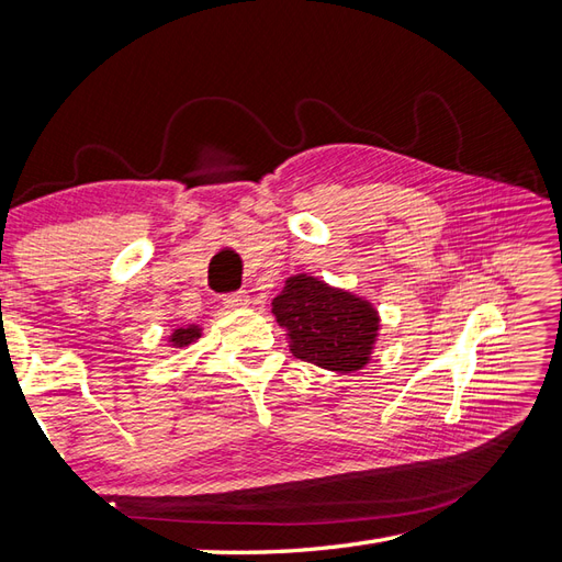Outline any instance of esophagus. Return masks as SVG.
<instances>
[{
    "label": "esophagus",
    "instance_id": "34e87169",
    "mask_svg": "<svg viewBox=\"0 0 562 562\" xmlns=\"http://www.w3.org/2000/svg\"><path fill=\"white\" fill-rule=\"evenodd\" d=\"M250 304V297L246 291H239V293H232L225 297V307L227 310H246Z\"/></svg>",
    "mask_w": 562,
    "mask_h": 562
}]
</instances>
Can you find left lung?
I'll return each instance as SVG.
<instances>
[{
	"instance_id": "obj_1",
	"label": "left lung",
	"mask_w": 562,
	"mask_h": 562,
	"mask_svg": "<svg viewBox=\"0 0 562 562\" xmlns=\"http://www.w3.org/2000/svg\"><path fill=\"white\" fill-rule=\"evenodd\" d=\"M271 312L295 359L333 372L363 370L380 337L375 304L310 274L288 277Z\"/></svg>"
}]
</instances>
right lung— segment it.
<instances>
[{"label":"right lung","mask_w":562,"mask_h":562,"mask_svg":"<svg viewBox=\"0 0 562 562\" xmlns=\"http://www.w3.org/2000/svg\"><path fill=\"white\" fill-rule=\"evenodd\" d=\"M201 337V326H187V328H176L171 335H168V342H171L173 349H182V347H190L192 342Z\"/></svg>","instance_id":"add662e5"}]
</instances>
